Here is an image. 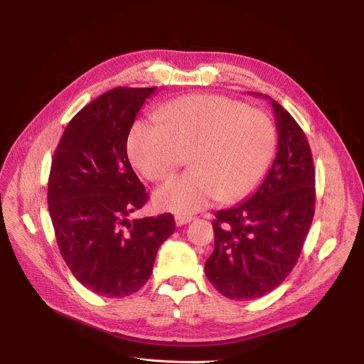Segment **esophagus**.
I'll use <instances>...</instances> for the list:
<instances>
[{"instance_id": "obj_1", "label": "esophagus", "mask_w": 364, "mask_h": 364, "mask_svg": "<svg viewBox=\"0 0 364 364\" xmlns=\"http://www.w3.org/2000/svg\"><path fill=\"white\" fill-rule=\"evenodd\" d=\"M192 220H193L192 215H176V224H177L178 227H181V225L190 223Z\"/></svg>"}]
</instances>
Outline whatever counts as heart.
<instances>
[{
	"label": "heart",
	"mask_w": 364,
	"mask_h": 364,
	"mask_svg": "<svg viewBox=\"0 0 364 364\" xmlns=\"http://www.w3.org/2000/svg\"><path fill=\"white\" fill-rule=\"evenodd\" d=\"M159 119L132 127V164L151 180L172 174L190 153L192 171L168 180L155 195L161 209L188 215L221 199L250 195L269 169L276 131L259 109L214 94H195L165 105Z\"/></svg>",
	"instance_id": "obj_1"
}]
</instances>
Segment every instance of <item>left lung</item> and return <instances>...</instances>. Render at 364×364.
Returning <instances> with one entry per match:
<instances>
[{"mask_svg":"<svg viewBox=\"0 0 364 364\" xmlns=\"http://www.w3.org/2000/svg\"><path fill=\"white\" fill-rule=\"evenodd\" d=\"M277 129L276 158L255 193L221 209L205 274L224 296L246 301L272 292L295 267L314 217L316 171L304 131L269 95Z\"/></svg>","mask_w":364,"mask_h":364,"instance_id":"left-lung-1","label":"left lung"}]
</instances>
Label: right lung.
<instances>
[{"instance_id": "add662e5", "label": "right lung", "mask_w": 364, "mask_h": 364, "mask_svg": "<svg viewBox=\"0 0 364 364\" xmlns=\"http://www.w3.org/2000/svg\"><path fill=\"white\" fill-rule=\"evenodd\" d=\"M151 88H113L68 124L48 178V211L69 270L91 292L124 298L149 280L159 246L176 230L171 214L128 220L147 193L127 141Z\"/></svg>"}]
</instances>
